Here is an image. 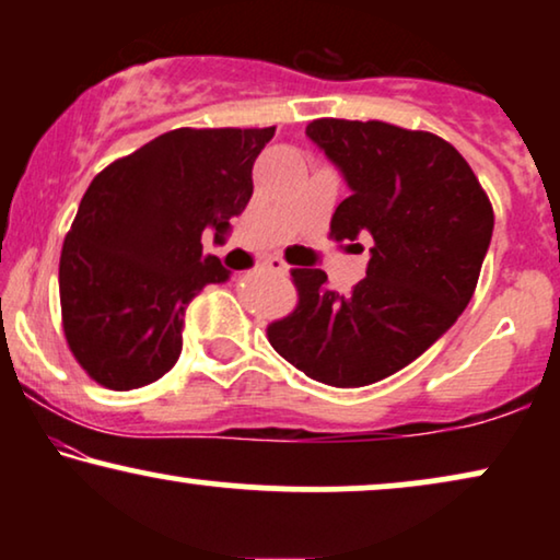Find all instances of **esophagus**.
I'll return each mask as SVG.
<instances>
[{
    "mask_svg": "<svg viewBox=\"0 0 560 560\" xmlns=\"http://www.w3.org/2000/svg\"><path fill=\"white\" fill-rule=\"evenodd\" d=\"M265 267L275 275H285L288 272V265H285V259H282V257H267Z\"/></svg>",
    "mask_w": 560,
    "mask_h": 560,
    "instance_id": "obj_1",
    "label": "esophagus"
}]
</instances>
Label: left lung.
Returning a JSON list of instances; mask_svg holds the SVG:
<instances>
[{"label": "left lung", "mask_w": 560, "mask_h": 560, "mask_svg": "<svg viewBox=\"0 0 560 560\" xmlns=\"http://www.w3.org/2000/svg\"><path fill=\"white\" fill-rule=\"evenodd\" d=\"M305 135L351 188L331 236H366L372 257L349 293L328 288L324 270H290L298 305L267 326V339L311 380L364 387L408 366L462 316L494 211L462 152L439 135L377 119H313Z\"/></svg>", "instance_id": "obj_1"}]
</instances>
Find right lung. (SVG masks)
Segmentation results:
<instances>
[{"instance_id":"add662e5","label":"right lung","mask_w":560,"mask_h":560,"mask_svg":"<svg viewBox=\"0 0 560 560\" xmlns=\"http://www.w3.org/2000/svg\"><path fill=\"white\" fill-rule=\"evenodd\" d=\"M272 135L180 127L91 180L58 272L68 349L91 380L125 393L173 370L190 298L229 280L219 257L203 255V229L226 234L244 211Z\"/></svg>"}]
</instances>
